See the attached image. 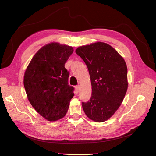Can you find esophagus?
Instances as JSON below:
<instances>
[{
	"instance_id": "1",
	"label": "esophagus",
	"mask_w": 156,
	"mask_h": 156,
	"mask_svg": "<svg viewBox=\"0 0 156 156\" xmlns=\"http://www.w3.org/2000/svg\"><path fill=\"white\" fill-rule=\"evenodd\" d=\"M75 90H76V93H78L79 90V86H75Z\"/></svg>"
}]
</instances>
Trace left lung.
Wrapping results in <instances>:
<instances>
[{"instance_id":"left-lung-1","label":"left lung","mask_w":156,"mask_h":156,"mask_svg":"<svg viewBox=\"0 0 156 156\" xmlns=\"http://www.w3.org/2000/svg\"><path fill=\"white\" fill-rule=\"evenodd\" d=\"M87 66L92 96L82 103L84 113L94 122H103L115 114L126 94L127 68L123 57L110 45L96 42L75 51Z\"/></svg>"}]
</instances>
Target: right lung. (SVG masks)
Segmentation results:
<instances>
[{
    "instance_id": "1",
    "label": "right lung",
    "mask_w": 156,
    "mask_h": 156,
    "mask_svg": "<svg viewBox=\"0 0 156 156\" xmlns=\"http://www.w3.org/2000/svg\"><path fill=\"white\" fill-rule=\"evenodd\" d=\"M72 47L53 42L34 55L25 71L24 87L28 100L48 121L63 118L68 110L74 88L68 84L64 65L73 53Z\"/></svg>"
}]
</instances>
